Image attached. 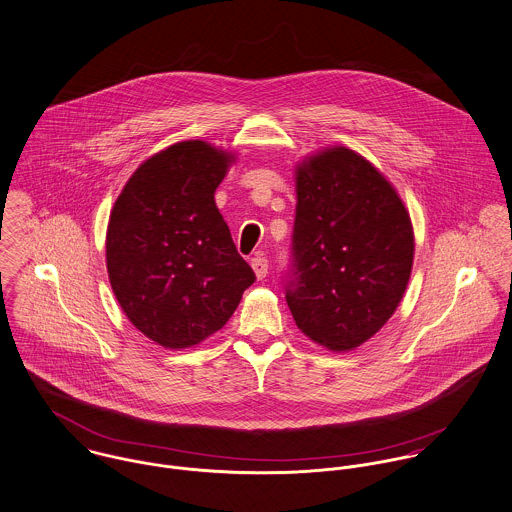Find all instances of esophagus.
<instances>
[{
	"label": "esophagus",
	"mask_w": 512,
	"mask_h": 512,
	"mask_svg": "<svg viewBox=\"0 0 512 512\" xmlns=\"http://www.w3.org/2000/svg\"><path fill=\"white\" fill-rule=\"evenodd\" d=\"M251 269H253L255 277H257L259 281H263V279L267 277L269 263H267V259H265V257H255V259H251Z\"/></svg>",
	"instance_id": "esophagus-1"
}]
</instances>
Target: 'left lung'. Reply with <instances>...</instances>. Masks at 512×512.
<instances>
[{"mask_svg": "<svg viewBox=\"0 0 512 512\" xmlns=\"http://www.w3.org/2000/svg\"><path fill=\"white\" fill-rule=\"evenodd\" d=\"M294 281L286 302L298 330L345 353L395 314L412 273L414 229L397 188L349 147L294 167Z\"/></svg>", "mask_w": 512, "mask_h": 512, "instance_id": "8db88e82", "label": "left lung"}]
</instances>
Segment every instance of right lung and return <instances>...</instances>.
<instances>
[{"label":"right lung","instance_id":"add662e5","mask_svg":"<svg viewBox=\"0 0 512 512\" xmlns=\"http://www.w3.org/2000/svg\"><path fill=\"white\" fill-rule=\"evenodd\" d=\"M235 155L202 139L143 161L115 200L106 265L129 322L167 349L226 326L255 273L237 253L214 194Z\"/></svg>","mask_w":512,"mask_h":512}]
</instances>
